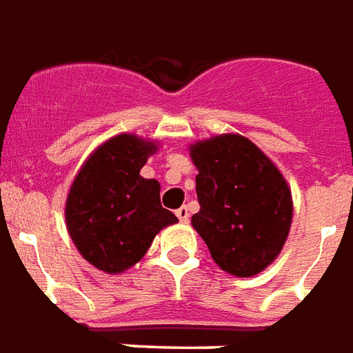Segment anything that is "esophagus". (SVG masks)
Instances as JSON below:
<instances>
[{"label":"esophagus","mask_w":353,"mask_h":353,"mask_svg":"<svg viewBox=\"0 0 353 353\" xmlns=\"http://www.w3.org/2000/svg\"><path fill=\"white\" fill-rule=\"evenodd\" d=\"M176 216H179L180 222L188 223V220H190V212H188V207H180L179 210H176Z\"/></svg>","instance_id":"34e87169"}]
</instances>
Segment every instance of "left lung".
<instances>
[{
    "mask_svg": "<svg viewBox=\"0 0 353 353\" xmlns=\"http://www.w3.org/2000/svg\"><path fill=\"white\" fill-rule=\"evenodd\" d=\"M199 174L194 230L222 271L248 279L279 258L292 228L293 199L271 158L250 139L222 133L190 145Z\"/></svg>",
    "mask_w": 353,
    "mask_h": 353,
    "instance_id": "left-lung-1",
    "label": "left lung"
}]
</instances>
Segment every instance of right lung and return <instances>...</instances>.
Returning <instances> with one entry per match:
<instances>
[{"label":"right lung","mask_w":353,"mask_h":353,"mask_svg":"<svg viewBox=\"0 0 353 353\" xmlns=\"http://www.w3.org/2000/svg\"><path fill=\"white\" fill-rule=\"evenodd\" d=\"M156 150V141L120 133L90 154L69 188V236L82 258L107 274L141 261L154 236L179 222L161 207L158 180L141 176Z\"/></svg>","instance_id":"right-lung-1"}]
</instances>
